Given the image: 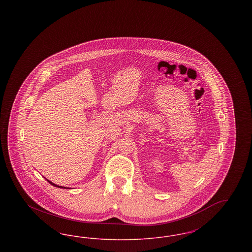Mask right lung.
<instances>
[{
	"instance_id": "add662e5",
	"label": "right lung",
	"mask_w": 252,
	"mask_h": 252,
	"mask_svg": "<svg viewBox=\"0 0 252 252\" xmlns=\"http://www.w3.org/2000/svg\"><path fill=\"white\" fill-rule=\"evenodd\" d=\"M45 180L48 181L49 183L51 184V185H54L55 187H59V188H63V189H70V188H67V187H63V186H60V185H57V184H55V183H53L52 181H50V180H47V179H45Z\"/></svg>"
}]
</instances>
